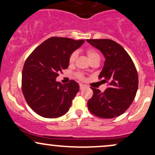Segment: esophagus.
Returning <instances> with one entry per match:
<instances>
[{"mask_svg": "<svg viewBox=\"0 0 155 155\" xmlns=\"http://www.w3.org/2000/svg\"><path fill=\"white\" fill-rule=\"evenodd\" d=\"M85 87V85L84 84H79V88L80 90H83L84 88Z\"/></svg>", "mask_w": 155, "mask_h": 155, "instance_id": "esophagus-1", "label": "esophagus"}]
</instances>
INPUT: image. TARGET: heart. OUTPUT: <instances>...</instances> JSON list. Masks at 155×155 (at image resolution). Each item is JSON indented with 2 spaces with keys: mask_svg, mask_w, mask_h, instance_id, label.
Wrapping results in <instances>:
<instances>
[{
  "mask_svg": "<svg viewBox=\"0 0 155 155\" xmlns=\"http://www.w3.org/2000/svg\"><path fill=\"white\" fill-rule=\"evenodd\" d=\"M87 56L90 61L95 59H100V54L97 52V51L96 50V49H93V48H89V49H87ZM76 58H77V53H76V51H73L71 54H70V56H69V63H74V62L76 61ZM76 76H77L78 79H84V75L81 73H77V74H76Z\"/></svg>",
  "mask_w": 155,
  "mask_h": 155,
  "instance_id": "1",
  "label": "heart"
}]
</instances>
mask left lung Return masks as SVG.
Here are the masks:
<instances>
[{"instance_id":"obj_1","label":"left lung","mask_w":155,"mask_h":155,"mask_svg":"<svg viewBox=\"0 0 155 155\" xmlns=\"http://www.w3.org/2000/svg\"><path fill=\"white\" fill-rule=\"evenodd\" d=\"M92 46L99 49L106 60L98 78L108 83L104 92L91 89L93 95L87 102L92 114L111 119L122 114L136 97L138 76L132 59L123 47L111 39H87Z\"/></svg>"}]
</instances>
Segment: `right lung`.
Segmentation results:
<instances>
[{
	"label": "right lung",
	"mask_w": 155,
	"mask_h": 155,
	"mask_svg": "<svg viewBox=\"0 0 155 155\" xmlns=\"http://www.w3.org/2000/svg\"><path fill=\"white\" fill-rule=\"evenodd\" d=\"M84 41L51 37L32 51L24 64L22 90L26 102L40 116L57 118L68 111L79 86L71 80L56 81L59 73L67 69L69 56Z\"/></svg>",
	"instance_id": "right-lung-1"
}]
</instances>
